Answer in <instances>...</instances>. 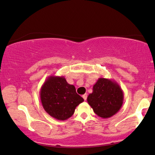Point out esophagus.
Here are the masks:
<instances>
[{
    "label": "esophagus",
    "mask_w": 155,
    "mask_h": 155,
    "mask_svg": "<svg viewBox=\"0 0 155 155\" xmlns=\"http://www.w3.org/2000/svg\"><path fill=\"white\" fill-rule=\"evenodd\" d=\"M82 97H83V99L85 100V101H86V100H87V94H83V95L82 96Z\"/></svg>",
    "instance_id": "esophagus-1"
}]
</instances>
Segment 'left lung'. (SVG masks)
<instances>
[{
  "label": "left lung",
  "instance_id": "left-lung-1",
  "mask_svg": "<svg viewBox=\"0 0 155 155\" xmlns=\"http://www.w3.org/2000/svg\"><path fill=\"white\" fill-rule=\"evenodd\" d=\"M87 101L94 112L103 118H109L120 111L124 101V93L118 83L105 78H99L93 86Z\"/></svg>",
  "mask_w": 155,
  "mask_h": 155
}]
</instances>
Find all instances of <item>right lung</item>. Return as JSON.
I'll return each instance as SVG.
<instances>
[{"instance_id":"right-lung-1","label":"right lung","mask_w":155,"mask_h":155,"mask_svg":"<svg viewBox=\"0 0 155 155\" xmlns=\"http://www.w3.org/2000/svg\"><path fill=\"white\" fill-rule=\"evenodd\" d=\"M43 108L58 120H65L74 114L76 107L84 101L76 92L75 87L68 83L64 77L49 76L40 91Z\"/></svg>"}]
</instances>
